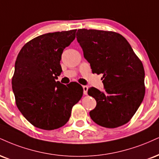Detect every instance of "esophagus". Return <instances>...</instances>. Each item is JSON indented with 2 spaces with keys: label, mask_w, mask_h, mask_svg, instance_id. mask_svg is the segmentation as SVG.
I'll list each match as a JSON object with an SVG mask.
<instances>
[{
  "label": "esophagus",
  "mask_w": 159,
  "mask_h": 159,
  "mask_svg": "<svg viewBox=\"0 0 159 159\" xmlns=\"http://www.w3.org/2000/svg\"><path fill=\"white\" fill-rule=\"evenodd\" d=\"M88 87L87 86H83V89H84V95H87V91H88Z\"/></svg>",
  "instance_id": "34e87169"
}]
</instances>
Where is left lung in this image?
Wrapping results in <instances>:
<instances>
[{"label":"left lung","instance_id":"obj_1","mask_svg":"<svg viewBox=\"0 0 159 159\" xmlns=\"http://www.w3.org/2000/svg\"><path fill=\"white\" fill-rule=\"evenodd\" d=\"M77 41L92 71L102 74L105 91L88 89L97 104L89 112L101 127L116 128L134 116L145 94L144 69L130 44L121 34L112 31L80 29Z\"/></svg>","mask_w":159,"mask_h":159}]
</instances>
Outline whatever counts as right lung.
I'll return each instance as SVG.
<instances>
[{
	"label": "right lung",
	"instance_id": "right-lung-1",
	"mask_svg": "<svg viewBox=\"0 0 159 159\" xmlns=\"http://www.w3.org/2000/svg\"><path fill=\"white\" fill-rule=\"evenodd\" d=\"M76 30L38 36L19 52L12 79L17 107L39 129L52 130L66 124L72 107L81 100L83 87L56 81L62 72L60 61L65 47L75 38Z\"/></svg>",
	"mask_w": 159,
	"mask_h": 159
}]
</instances>
